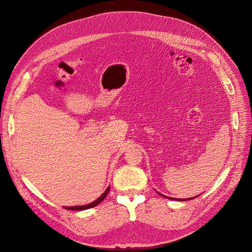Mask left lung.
Returning a JSON list of instances; mask_svg holds the SVG:
<instances>
[{
    "label": "left lung",
    "instance_id": "left-lung-1",
    "mask_svg": "<svg viewBox=\"0 0 252 252\" xmlns=\"http://www.w3.org/2000/svg\"><path fill=\"white\" fill-rule=\"evenodd\" d=\"M160 195H161V194H160ZM161 196H162V195H161ZM164 197H165V196H164ZM169 199H171V198H169ZM190 199H193V198H190ZM190 199H182V200H183V201H186V200H190ZM174 200H175V199H174ZM176 200H181V199H176Z\"/></svg>",
    "mask_w": 252,
    "mask_h": 252
}]
</instances>
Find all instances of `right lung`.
I'll return each instance as SVG.
<instances>
[{"label": "right lung", "instance_id": "right-lung-1", "mask_svg": "<svg viewBox=\"0 0 252 252\" xmlns=\"http://www.w3.org/2000/svg\"><path fill=\"white\" fill-rule=\"evenodd\" d=\"M109 189H110V187H108L107 190H106V191L101 195V197H99L96 201L92 202V203H90V204H88V205H84V206H71V207H64V208L70 209V210H84V209H89V208H92V207H95V206H97L100 202H102V201L104 200V198H105L106 196H107V193L109 192Z\"/></svg>", "mask_w": 252, "mask_h": 252}]
</instances>
